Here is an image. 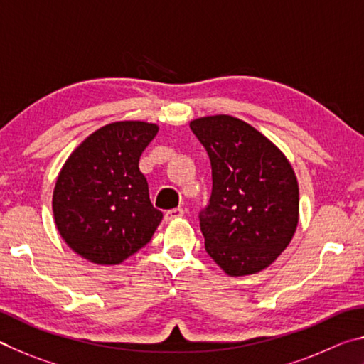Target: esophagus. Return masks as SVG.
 Wrapping results in <instances>:
<instances>
[{
  "label": "esophagus",
  "mask_w": 364,
  "mask_h": 364,
  "mask_svg": "<svg viewBox=\"0 0 364 364\" xmlns=\"http://www.w3.org/2000/svg\"><path fill=\"white\" fill-rule=\"evenodd\" d=\"M182 215H183V209L182 208H174V209H169V211L164 213V219L169 222V220L182 218Z\"/></svg>",
  "instance_id": "obj_1"
}]
</instances>
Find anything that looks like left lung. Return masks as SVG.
<instances>
[{
    "label": "left lung",
    "mask_w": 364,
    "mask_h": 364,
    "mask_svg": "<svg viewBox=\"0 0 364 364\" xmlns=\"http://www.w3.org/2000/svg\"><path fill=\"white\" fill-rule=\"evenodd\" d=\"M190 129L213 169L211 198L198 214L206 252L230 277L264 270L296 232L294 171L269 139L238 118H198Z\"/></svg>",
    "instance_id": "8db88e82"
}]
</instances>
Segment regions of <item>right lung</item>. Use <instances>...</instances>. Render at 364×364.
<instances>
[{"instance_id": "1", "label": "right lung", "mask_w": 364, "mask_h": 364, "mask_svg": "<svg viewBox=\"0 0 364 364\" xmlns=\"http://www.w3.org/2000/svg\"><path fill=\"white\" fill-rule=\"evenodd\" d=\"M156 132V124L144 121L107 124L63 164L53 196L54 219L81 257L117 265L151 240L163 213L151 205L139 159Z\"/></svg>"}]
</instances>
